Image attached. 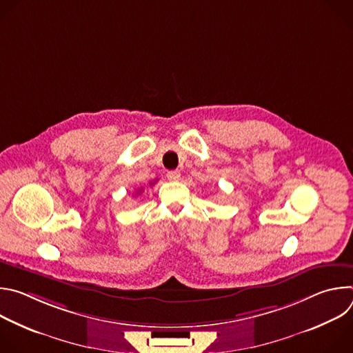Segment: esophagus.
Returning a JSON list of instances; mask_svg holds the SVG:
<instances>
[{"instance_id":"34e87169","label":"esophagus","mask_w":353,"mask_h":353,"mask_svg":"<svg viewBox=\"0 0 353 353\" xmlns=\"http://www.w3.org/2000/svg\"><path fill=\"white\" fill-rule=\"evenodd\" d=\"M180 172L179 170H170V172H168V174H166V177H168V180L169 181H177L179 179H180Z\"/></svg>"}]
</instances>
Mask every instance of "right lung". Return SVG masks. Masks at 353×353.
<instances>
[{"label":"right lung","mask_w":353,"mask_h":353,"mask_svg":"<svg viewBox=\"0 0 353 353\" xmlns=\"http://www.w3.org/2000/svg\"><path fill=\"white\" fill-rule=\"evenodd\" d=\"M139 192H141V188H139V190H138V191H137V194H139Z\"/></svg>","instance_id":"add662e5"}]
</instances>
